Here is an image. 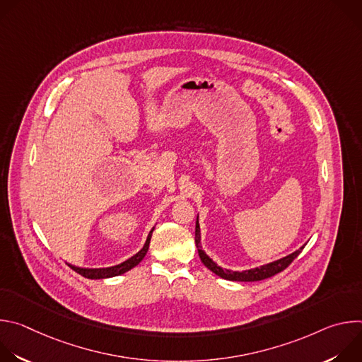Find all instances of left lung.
I'll list each match as a JSON object with an SVG mask.
<instances>
[{
    "mask_svg": "<svg viewBox=\"0 0 362 362\" xmlns=\"http://www.w3.org/2000/svg\"><path fill=\"white\" fill-rule=\"evenodd\" d=\"M194 242H196V247H197V253H199V257L200 261L203 262V265L211 269L215 275L223 278V279H228V281H238V282H255V281H262V279H267V278H271L279 272H282L285 268H288L292 261L295 259V257L302 252V249L305 247L300 246L298 250L289 253L288 256H284L281 257V259L278 261H274L271 264H267V265H262L259 268H253V269H246V271H230V269H223L222 267H219L216 262H214V259H211V257L206 255V252L202 249V245H200V225H199V215H197V219H196V232H194Z\"/></svg>",
    "mask_w": 362,
    "mask_h": 362,
    "instance_id": "obj_1",
    "label": "left lung"
}]
</instances>
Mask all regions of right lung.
I'll return each mask as SVG.
<instances>
[{
	"label": "right lung",
	"mask_w": 362,
	"mask_h": 362,
	"mask_svg": "<svg viewBox=\"0 0 362 362\" xmlns=\"http://www.w3.org/2000/svg\"><path fill=\"white\" fill-rule=\"evenodd\" d=\"M154 228L148 232L147 235V239L143 245V247L136 253L133 255L132 257H129L127 261L119 264V265H115V267H109V268H78V267H74V265H70L67 264L73 271H76L77 274H80L81 276L84 278H88V279H105V278H113V276H119V275H123L126 274L127 271H130L132 268L137 267L141 261L143 257L146 256L147 250H148V243H150V238H151V233H153Z\"/></svg>",
	"instance_id": "1"
}]
</instances>
